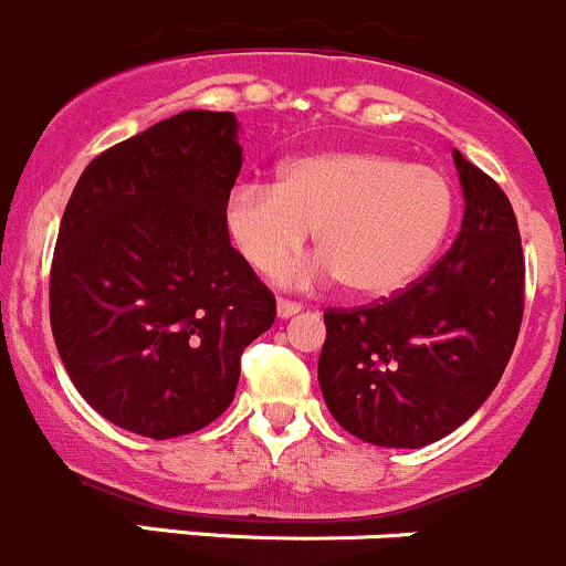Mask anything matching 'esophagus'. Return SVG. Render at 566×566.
<instances>
[{
	"label": "esophagus",
	"mask_w": 566,
	"mask_h": 566,
	"mask_svg": "<svg viewBox=\"0 0 566 566\" xmlns=\"http://www.w3.org/2000/svg\"><path fill=\"white\" fill-rule=\"evenodd\" d=\"M302 305L300 302H291V300H277V316L281 318H291L294 313H300Z\"/></svg>",
	"instance_id": "1"
}]
</instances>
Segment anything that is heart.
Returning <instances> with one entry per match:
<instances>
[{
  "mask_svg": "<svg viewBox=\"0 0 566 566\" xmlns=\"http://www.w3.org/2000/svg\"><path fill=\"white\" fill-rule=\"evenodd\" d=\"M228 237L259 275L302 253L307 233L322 259L285 281L338 277L349 294L379 300L407 289L443 244L454 217L449 178L388 150H316L283 161L272 184L228 192Z\"/></svg>",
  "mask_w": 566,
  "mask_h": 566,
  "instance_id": "1",
  "label": "heart"
}]
</instances>
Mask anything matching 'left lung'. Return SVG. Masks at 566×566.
<instances>
[{
  "mask_svg": "<svg viewBox=\"0 0 566 566\" xmlns=\"http://www.w3.org/2000/svg\"><path fill=\"white\" fill-rule=\"evenodd\" d=\"M465 217L432 272L390 300L327 307L318 385L355 438L421 449L495 390L523 322L525 261L503 189L454 150Z\"/></svg>",
  "mask_w": 566,
  "mask_h": 566,
  "instance_id": "left-lung-1",
  "label": "left lung"
}]
</instances>
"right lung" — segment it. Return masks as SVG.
<instances>
[{
  "label": "right lung",
  "mask_w": 566,
  "mask_h": 566,
  "mask_svg": "<svg viewBox=\"0 0 566 566\" xmlns=\"http://www.w3.org/2000/svg\"><path fill=\"white\" fill-rule=\"evenodd\" d=\"M233 112L187 109L98 154L60 222L49 316L82 399L154 440L198 432L233 401L244 346L275 294L231 248L242 170Z\"/></svg>",
  "instance_id": "add662e5"
}]
</instances>
